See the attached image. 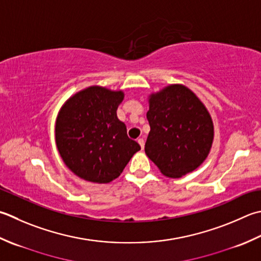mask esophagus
<instances>
[{
  "mask_svg": "<svg viewBox=\"0 0 261 261\" xmlns=\"http://www.w3.org/2000/svg\"><path fill=\"white\" fill-rule=\"evenodd\" d=\"M138 144L140 145V147H141V149L142 148L145 147V141H144V139H142V138H139V139H138Z\"/></svg>",
  "mask_w": 261,
  "mask_h": 261,
  "instance_id": "obj_1",
  "label": "esophagus"
}]
</instances>
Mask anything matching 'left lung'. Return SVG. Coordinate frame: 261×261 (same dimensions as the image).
Returning a JSON list of instances; mask_svg holds the SVG:
<instances>
[{"mask_svg":"<svg viewBox=\"0 0 261 261\" xmlns=\"http://www.w3.org/2000/svg\"><path fill=\"white\" fill-rule=\"evenodd\" d=\"M148 104L146 155L167 177H182L197 170L214 141V123L206 106L180 84L150 94Z\"/></svg>","mask_w":261,"mask_h":261,"instance_id":"left-lung-1","label":"left lung"}]
</instances>
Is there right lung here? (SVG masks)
I'll use <instances>...</instances> for the list:
<instances>
[{
  "mask_svg": "<svg viewBox=\"0 0 261 261\" xmlns=\"http://www.w3.org/2000/svg\"><path fill=\"white\" fill-rule=\"evenodd\" d=\"M122 90L90 86L72 95L55 122V142L64 164L76 176L94 183L119 177L140 146L126 135L116 110Z\"/></svg>",
  "mask_w": 261,
  "mask_h": 261,
  "instance_id": "add662e5",
  "label": "right lung"
}]
</instances>
